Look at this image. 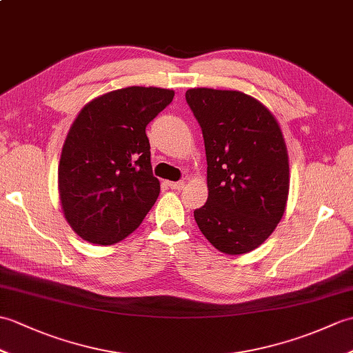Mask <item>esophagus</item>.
I'll return each mask as SVG.
<instances>
[{"label": "esophagus", "mask_w": 353, "mask_h": 353, "mask_svg": "<svg viewBox=\"0 0 353 353\" xmlns=\"http://www.w3.org/2000/svg\"><path fill=\"white\" fill-rule=\"evenodd\" d=\"M171 190H176V191H181L183 186H185V183L183 182H168L167 183Z\"/></svg>", "instance_id": "34e87169"}]
</instances>
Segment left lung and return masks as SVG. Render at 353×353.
Returning <instances> with one entry per match:
<instances>
[{
  "label": "left lung",
  "instance_id": "1",
  "mask_svg": "<svg viewBox=\"0 0 353 353\" xmlns=\"http://www.w3.org/2000/svg\"><path fill=\"white\" fill-rule=\"evenodd\" d=\"M185 97L208 161V201L194 219L216 250L249 253L273 234L287 208L290 165L281 125L244 92L192 88Z\"/></svg>",
  "mask_w": 353,
  "mask_h": 353
}]
</instances>
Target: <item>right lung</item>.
I'll return each instance as SVG.
<instances>
[{
	"mask_svg": "<svg viewBox=\"0 0 353 353\" xmlns=\"http://www.w3.org/2000/svg\"><path fill=\"white\" fill-rule=\"evenodd\" d=\"M174 91L130 86L86 103L63 142L57 170L66 221L85 241L112 245L139 228L159 197L145 127Z\"/></svg>",
	"mask_w": 353,
	"mask_h": 353,
	"instance_id": "add662e5",
	"label": "right lung"
}]
</instances>
